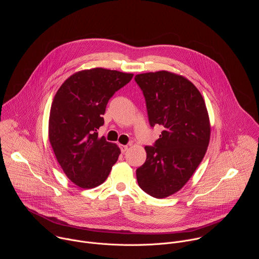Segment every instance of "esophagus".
<instances>
[{
	"instance_id": "34e87169",
	"label": "esophagus",
	"mask_w": 259,
	"mask_h": 259,
	"mask_svg": "<svg viewBox=\"0 0 259 259\" xmlns=\"http://www.w3.org/2000/svg\"><path fill=\"white\" fill-rule=\"evenodd\" d=\"M120 149H121V152L124 154L127 150H128V145H124V144H121L120 145Z\"/></svg>"
}]
</instances>
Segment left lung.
Listing matches in <instances>:
<instances>
[{
  "instance_id": "obj_1",
  "label": "left lung",
  "mask_w": 259,
  "mask_h": 259,
  "mask_svg": "<svg viewBox=\"0 0 259 259\" xmlns=\"http://www.w3.org/2000/svg\"><path fill=\"white\" fill-rule=\"evenodd\" d=\"M151 127L163 131L146 145V160L137 168L138 186L158 199L178 192L202 162L210 139L205 101L196 86L182 76L161 70L136 75Z\"/></svg>"
}]
</instances>
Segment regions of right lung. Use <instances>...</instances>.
I'll list each match as a JSON object with an SVG mask.
<instances>
[{
  "label": "right lung",
  "mask_w": 259,
  "mask_h": 259,
  "mask_svg": "<svg viewBox=\"0 0 259 259\" xmlns=\"http://www.w3.org/2000/svg\"><path fill=\"white\" fill-rule=\"evenodd\" d=\"M132 73L92 68L73 73L56 92L49 118V140L65 175L78 187L92 189L107 178L121 153L98 137L108 100Z\"/></svg>",
  "instance_id": "1"
}]
</instances>
